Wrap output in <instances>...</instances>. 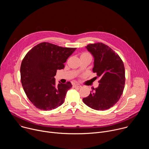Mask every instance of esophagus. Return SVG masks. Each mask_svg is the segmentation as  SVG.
Masks as SVG:
<instances>
[{
    "mask_svg": "<svg viewBox=\"0 0 149 149\" xmlns=\"http://www.w3.org/2000/svg\"><path fill=\"white\" fill-rule=\"evenodd\" d=\"M73 86H74V87H75V88H76V87H77V88H80V87H81V86H80L79 84H74Z\"/></svg>",
    "mask_w": 149,
    "mask_h": 149,
    "instance_id": "esophagus-1",
    "label": "esophagus"
}]
</instances>
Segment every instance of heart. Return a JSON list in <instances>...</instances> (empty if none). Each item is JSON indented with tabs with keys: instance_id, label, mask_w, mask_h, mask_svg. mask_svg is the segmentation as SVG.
Returning <instances> with one entry per match:
<instances>
[{
	"instance_id": "1",
	"label": "heart",
	"mask_w": 149,
	"mask_h": 149,
	"mask_svg": "<svg viewBox=\"0 0 149 149\" xmlns=\"http://www.w3.org/2000/svg\"><path fill=\"white\" fill-rule=\"evenodd\" d=\"M82 55H87V56H90V55L89 54H88V53H84V54H82V55L81 56H82Z\"/></svg>"
}]
</instances>
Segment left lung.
<instances>
[{
    "mask_svg": "<svg viewBox=\"0 0 149 149\" xmlns=\"http://www.w3.org/2000/svg\"><path fill=\"white\" fill-rule=\"evenodd\" d=\"M86 48L94 57L93 71L100 80L98 87L84 98L83 102L94 110H107L117 102L124 90L123 62L111 48L102 43L89 44Z\"/></svg>",
    "mask_w": 149,
    "mask_h": 149,
    "instance_id": "1",
    "label": "left lung"
}]
</instances>
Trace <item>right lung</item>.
Instances as JSON below:
<instances>
[{
	"mask_svg": "<svg viewBox=\"0 0 149 149\" xmlns=\"http://www.w3.org/2000/svg\"><path fill=\"white\" fill-rule=\"evenodd\" d=\"M75 49L42 42L24 57L20 66L21 82L26 96L37 109L51 110L63 104L72 84L59 82L56 85L54 77L58 70L64 68L63 63Z\"/></svg>",
	"mask_w": 149,
	"mask_h": 149,
	"instance_id": "1",
	"label": "right lung"
}]
</instances>
